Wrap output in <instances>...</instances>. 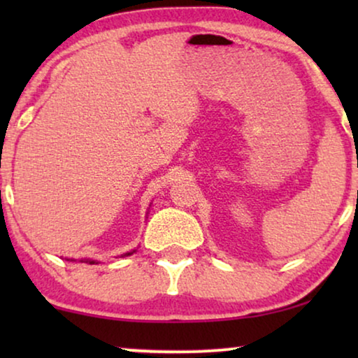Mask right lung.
I'll list each match as a JSON object with an SVG mask.
<instances>
[{"label": "right lung", "instance_id": "add662e5", "mask_svg": "<svg viewBox=\"0 0 358 358\" xmlns=\"http://www.w3.org/2000/svg\"><path fill=\"white\" fill-rule=\"evenodd\" d=\"M134 252H136V249H134V251H130V252H125V254H122V256H131V254ZM81 262H87V264H97V261H92V259H85V261H81Z\"/></svg>", "mask_w": 358, "mask_h": 358}]
</instances>
